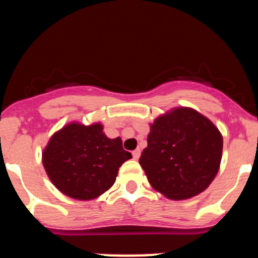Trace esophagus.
<instances>
[{
	"label": "esophagus",
	"instance_id": "obj_1",
	"mask_svg": "<svg viewBox=\"0 0 258 258\" xmlns=\"http://www.w3.org/2000/svg\"><path fill=\"white\" fill-rule=\"evenodd\" d=\"M132 155H133V159L138 160V159H140V156H141V150L140 149L134 150V151L132 152Z\"/></svg>",
	"mask_w": 258,
	"mask_h": 258
}]
</instances>
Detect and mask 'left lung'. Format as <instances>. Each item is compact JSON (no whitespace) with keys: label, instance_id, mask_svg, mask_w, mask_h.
<instances>
[{"label":"left lung","instance_id":"obj_1","mask_svg":"<svg viewBox=\"0 0 258 258\" xmlns=\"http://www.w3.org/2000/svg\"><path fill=\"white\" fill-rule=\"evenodd\" d=\"M222 147V134L208 117L190 107H175L150 124L140 164L164 197L190 199L217 175Z\"/></svg>","mask_w":258,"mask_h":258}]
</instances>
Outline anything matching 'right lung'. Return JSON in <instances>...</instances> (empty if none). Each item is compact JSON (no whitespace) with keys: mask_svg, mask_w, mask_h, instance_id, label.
Masks as SVG:
<instances>
[{"mask_svg":"<svg viewBox=\"0 0 258 258\" xmlns=\"http://www.w3.org/2000/svg\"><path fill=\"white\" fill-rule=\"evenodd\" d=\"M132 159L120 137L108 138L102 122L72 121L50 137L42 164L52 184L66 197L93 200L112 187L118 168Z\"/></svg>","mask_w":258,"mask_h":258,"instance_id":"1","label":"right lung"}]
</instances>
